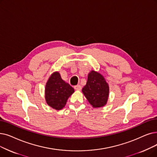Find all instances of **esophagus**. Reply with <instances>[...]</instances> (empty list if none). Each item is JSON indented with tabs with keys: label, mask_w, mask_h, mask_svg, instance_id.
<instances>
[{
	"label": "esophagus",
	"mask_w": 157,
	"mask_h": 157,
	"mask_svg": "<svg viewBox=\"0 0 157 157\" xmlns=\"http://www.w3.org/2000/svg\"><path fill=\"white\" fill-rule=\"evenodd\" d=\"M74 88L76 89V90H81V86L80 85H76L74 86Z\"/></svg>",
	"instance_id": "34e87169"
}]
</instances>
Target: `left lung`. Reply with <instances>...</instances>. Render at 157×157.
<instances>
[{"label": "left lung", "instance_id": "obj_1", "mask_svg": "<svg viewBox=\"0 0 157 157\" xmlns=\"http://www.w3.org/2000/svg\"><path fill=\"white\" fill-rule=\"evenodd\" d=\"M108 83L101 74L92 70L88 75L87 82L82 92L89 103L94 108L103 107L109 97Z\"/></svg>", "mask_w": 157, "mask_h": 157}]
</instances>
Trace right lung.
Listing matches in <instances>:
<instances>
[{
    "mask_svg": "<svg viewBox=\"0 0 157 157\" xmlns=\"http://www.w3.org/2000/svg\"><path fill=\"white\" fill-rule=\"evenodd\" d=\"M74 92V88L62 79L59 72H54L45 85L46 103L54 110H60L65 107L68 99Z\"/></svg>",
    "mask_w": 157,
    "mask_h": 157,
    "instance_id": "right-lung-1",
    "label": "right lung"
}]
</instances>
